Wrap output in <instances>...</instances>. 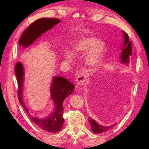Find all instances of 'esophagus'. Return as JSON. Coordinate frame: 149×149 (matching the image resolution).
<instances>
[{"mask_svg":"<svg viewBox=\"0 0 149 149\" xmlns=\"http://www.w3.org/2000/svg\"><path fill=\"white\" fill-rule=\"evenodd\" d=\"M76 82L78 84H83L86 81V78L83 75H79L76 76Z\"/></svg>","mask_w":149,"mask_h":149,"instance_id":"obj_1","label":"esophagus"}]
</instances>
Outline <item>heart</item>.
Returning a JSON list of instances; mask_svg holds the SVG:
<instances>
[{
    "mask_svg": "<svg viewBox=\"0 0 149 149\" xmlns=\"http://www.w3.org/2000/svg\"><path fill=\"white\" fill-rule=\"evenodd\" d=\"M77 51H88L91 49L87 58L88 63L92 66L100 65L106 51V47L104 43L99 42L94 38L84 39L74 46Z\"/></svg>",
    "mask_w": 149,
    "mask_h": 149,
    "instance_id": "b5f03b06",
    "label": "heart"
}]
</instances>
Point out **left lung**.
<instances>
[{"label": "left lung", "instance_id": "8db88e82", "mask_svg": "<svg viewBox=\"0 0 149 149\" xmlns=\"http://www.w3.org/2000/svg\"><path fill=\"white\" fill-rule=\"evenodd\" d=\"M124 43L123 46V50L121 54V59L122 62L129 65V56L132 55V42L129 40V36L127 33L124 31ZM89 123L91 126V130L94 133L101 134L104 132L107 131L112 127H113L116 124H113L111 126H102L101 125L98 124L96 122L92 119L91 118H89Z\"/></svg>", "mask_w": 149, "mask_h": 149}]
</instances>
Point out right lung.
<instances>
[{"instance_id":"obj_1","label":"right lung","mask_w":149,"mask_h":149,"mask_svg":"<svg viewBox=\"0 0 149 149\" xmlns=\"http://www.w3.org/2000/svg\"><path fill=\"white\" fill-rule=\"evenodd\" d=\"M60 20L54 18H42L31 23L22 33L19 40V46L28 47L42 33L49 30ZM15 71L18 83L17 94L20 103L29 113V110L25 107L22 100V91L24 84V68L21 62H17L15 66ZM74 86L66 79L63 77H55L53 79L51 88L52 98L55 104V109L48 118L39 119L36 117L30 116V120L38 127L50 132H57L61 129L64 123L63 103L65 98L73 92Z\"/></svg>"}]
</instances>
